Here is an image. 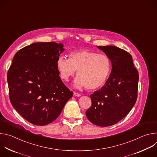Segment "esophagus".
I'll return each mask as SVG.
<instances>
[{"instance_id": "esophagus-1", "label": "esophagus", "mask_w": 157, "mask_h": 157, "mask_svg": "<svg viewBox=\"0 0 157 157\" xmlns=\"http://www.w3.org/2000/svg\"><path fill=\"white\" fill-rule=\"evenodd\" d=\"M73 95H74L75 96H76V97H79V96H81V94H79V93H73Z\"/></svg>"}]
</instances>
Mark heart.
I'll return each instance as SVG.
<instances>
[{
  "label": "heart",
  "mask_w": 157,
  "mask_h": 157,
  "mask_svg": "<svg viewBox=\"0 0 157 157\" xmlns=\"http://www.w3.org/2000/svg\"><path fill=\"white\" fill-rule=\"evenodd\" d=\"M56 66L61 78L67 81L77 70L78 78L74 81L76 88L86 87L95 90L103 86L110 75L111 63L104 54H98L87 50L71 52L69 58H58Z\"/></svg>",
  "instance_id": "obj_1"
}]
</instances>
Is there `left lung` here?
Returning a JSON list of instances; mask_svg holds the SVG:
<instances>
[{
  "mask_svg": "<svg viewBox=\"0 0 157 157\" xmlns=\"http://www.w3.org/2000/svg\"><path fill=\"white\" fill-rule=\"evenodd\" d=\"M97 47L109 58L112 70L104 86L90 96L92 105L86 115L93 124L107 127L124 119L135 105L139 73L126 51L113 45Z\"/></svg>",
  "mask_w": 157,
  "mask_h": 157,
  "instance_id": "obj_1",
  "label": "left lung"
}]
</instances>
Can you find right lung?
Returning a JSON list of instances; mask_svg holds the SVG:
<instances>
[{
  "instance_id": "add662e5",
  "label": "right lung",
  "mask_w": 157,
  "mask_h": 157,
  "mask_svg": "<svg viewBox=\"0 0 157 157\" xmlns=\"http://www.w3.org/2000/svg\"><path fill=\"white\" fill-rule=\"evenodd\" d=\"M64 50L62 44L54 41L34 43L13 58L7 73L10 102L34 125H45L54 121L73 96L56 66Z\"/></svg>"
}]
</instances>
